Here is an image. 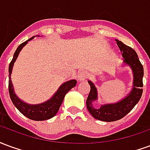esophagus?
I'll use <instances>...</instances> for the list:
<instances>
[{"mask_svg": "<svg viewBox=\"0 0 150 150\" xmlns=\"http://www.w3.org/2000/svg\"><path fill=\"white\" fill-rule=\"evenodd\" d=\"M88 77V73L87 71H81L78 75V81L83 82L85 81Z\"/></svg>", "mask_w": 150, "mask_h": 150, "instance_id": "34e87169", "label": "esophagus"}]
</instances>
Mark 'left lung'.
I'll return each mask as SVG.
<instances>
[{
  "label": "left lung",
  "mask_w": 150,
  "mask_h": 150,
  "mask_svg": "<svg viewBox=\"0 0 150 150\" xmlns=\"http://www.w3.org/2000/svg\"><path fill=\"white\" fill-rule=\"evenodd\" d=\"M116 42L120 51L122 52L123 58L125 59L124 62L130 66L132 69L133 76H134L133 88L131 93L127 97L118 103L105 104V105H102L100 108H96L93 107L92 104L93 101L97 99V91L94 84L91 81H88L91 89L86 101L88 110L94 118L106 122L116 121L125 116L135 107L136 104L138 103L143 92L142 87H143L144 69L139 60L137 54L132 48L124 44L121 41L116 40Z\"/></svg>",
  "instance_id": "left-lung-1"
}]
</instances>
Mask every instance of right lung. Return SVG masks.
Instances as JSON below:
<instances>
[{
  "instance_id": "right-lung-1",
  "label": "right lung",
  "mask_w": 150,
  "mask_h": 150,
  "mask_svg": "<svg viewBox=\"0 0 150 150\" xmlns=\"http://www.w3.org/2000/svg\"><path fill=\"white\" fill-rule=\"evenodd\" d=\"M32 38H34V37L25 41V42H22L21 45H19L18 49L16 50L14 54H13V58L9 63V67H8V72H9L8 92H9L10 99H11L13 104H14L15 107L17 108L18 110L20 111V112L22 113L24 116L28 117L29 119L33 120H45L52 118L53 116H55L56 113L58 112L59 108L62 104L65 95L72 88L75 87L77 83V81L75 79H72V80L64 83L59 88V90L57 91L55 94L54 95V96L50 100L43 104H38V105H30V104L22 102L21 100H19L13 91V84L11 82V71L13 63L16 61V59L18 58L20 50L28 42V41H30Z\"/></svg>"
}]
</instances>
